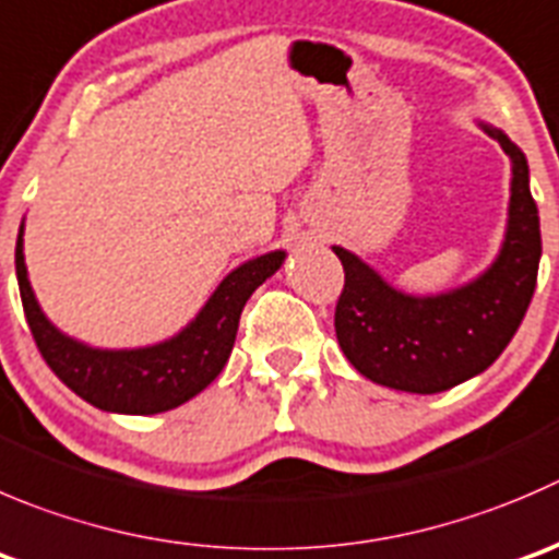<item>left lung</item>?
Returning a JSON list of instances; mask_svg holds the SVG:
<instances>
[{
    "label": "left lung",
    "instance_id": "obj_1",
    "mask_svg": "<svg viewBox=\"0 0 559 559\" xmlns=\"http://www.w3.org/2000/svg\"><path fill=\"white\" fill-rule=\"evenodd\" d=\"M511 158V204L500 253L486 273L431 297L393 289L377 270L333 246L344 264L335 335L346 360L406 393H442L486 371L511 344L533 300L540 262V221L522 150L502 130L480 122Z\"/></svg>",
    "mask_w": 559,
    "mask_h": 559
}]
</instances>
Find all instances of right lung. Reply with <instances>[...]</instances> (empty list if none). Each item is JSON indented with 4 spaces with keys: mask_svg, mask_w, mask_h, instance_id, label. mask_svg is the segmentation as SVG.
Masks as SVG:
<instances>
[{
    "mask_svg": "<svg viewBox=\"0 0 559 559\" xmlns=\"http://www.w3.org/2000/svg\"><path fill=\"white\" fill-rule=\"evenodd\" d=\"M284 259V251H270L231 270L199 317L175 338L142 349H95L48 322L26 278L24 224L15 240L21 302L43 360L75 395L97 409L122 415H158L202 393L229 360L248 297Z\"/></svg>",
    "mask_w": 559,
    "mask_h": 559,
    "instance_id": "right-lung-1",
    "label": "right lung"
}]
</instances>
